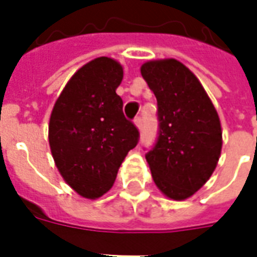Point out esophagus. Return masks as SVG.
Returning a JSON list of instances; mask_svg holds the SVG:
<instances>
[{
	"label": "esophagus",
	"instance_id": "1",
	"mask_svg": "<svg viewBox=\"0 0 257 257\" xmlns=\"http://www.w3.org/2000/svg\"><path fill=\"white\" fill-rule=\"evenodd\" d=\"M135 125L138 126L139 129H142V126H143V119H142V117H136L135 118Z\"/></svg>",
	"mask_w": 257,
	"mask_h": 257
}]
</instances>
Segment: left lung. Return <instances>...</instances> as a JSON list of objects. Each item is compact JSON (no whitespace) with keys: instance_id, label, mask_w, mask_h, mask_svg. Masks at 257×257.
Masks as SVG:
<instances>
[{"instance_id":"obj_1","label":"left lung","mask_w":257,"mask_h":257,"mask_svg":"<svg viewBox=\"0 0 257 257\" xmlns=\"http://www.w3.org/2000/svg\"><path fill=\"white\" fill-rule=\"evenodd\" d=\"M140 73L157 97L160 122L146 160L157 187L182 201L215 171L223 143L220 119L198 78L176 59L147 62Z\"/></svg>"}]
</instances>
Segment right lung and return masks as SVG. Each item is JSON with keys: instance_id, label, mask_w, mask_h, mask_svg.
Wrapping results in <instances>:
<instances>
[{"instance_id": "right-lung-1", "label": "right lung", "mask_w": 257, "mask_h": 257, "mask_svg": "<svg viewBox=\"0 0 257 257\" xmlns=\"http://www.w3.org/2000/svg\"><path fill=\"white\" fill-rule=\"evenodd\" d=\"M122 66L111 58L93 59L70 78L53 106L49 146L66 183L85 198L111 189L139 131L125 118L115 93Z\"/></svg>"}]
</instances>
